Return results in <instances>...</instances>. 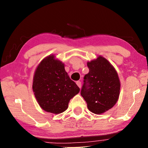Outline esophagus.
Listing matches in <instances>:
<instances>
[{
	"mask_svg": "<svg viewBox=\"0 0 148 148\" xmlns=\"http://www.w3.org/2000/svg\"><path fill=\"white\" fill-rule=\"evenodd\" d=\"M76 84L77 85V86H78L79 88H81V87H82V83H81V82L80 81H77L76 82Z\"/></svg>",
	"mask_w": 148,
	"mask_h": 148,
	"instance_id": "1",
	"label": "esophagus"
}]
</instances>
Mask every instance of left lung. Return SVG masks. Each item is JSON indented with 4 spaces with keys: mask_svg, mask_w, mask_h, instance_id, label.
Returning a JSON list of instances; mask_svg holds the SVG:
<instances>
[{
    "mask_svg": "<svg viewBox=\"0 0 148 148\" xmlns=\"http://www.w3.org/2000/svg\"><path fill=\"white\" fill-rule=\"evenodd\" d=\"M89 73L84 77L81 95L92 113L102 114L112 108L117 101L120 91L118 75L112 65L99 56L87 62Z\"/></svg>",
    "mask_w": 148,
    "mask_h": 148,
    "instance_id": "1",
    "label": "left lung"
}]
</instances>
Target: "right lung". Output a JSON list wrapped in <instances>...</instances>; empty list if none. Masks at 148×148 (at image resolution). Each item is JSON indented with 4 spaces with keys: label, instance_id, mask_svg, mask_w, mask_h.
<instances>
[{
    "label": "right lung",
    "instance_id": "right-lung-1",
    "mask_svg": "<svg viewBox=\"0 0 148 148\" xmlns=\"http://www.w3.org/2000/svg\"><path fill=\"white\" fill-rule=\"evenodd\" d=\"M50 56L42 60L35 71L32 89L42 109L47 112L60 114L68 108L72 97L79 88L70 78L64 64Z\"/></svg>",
    "mask_w": 148,
    "mask_h": 148
}]
</instances>
